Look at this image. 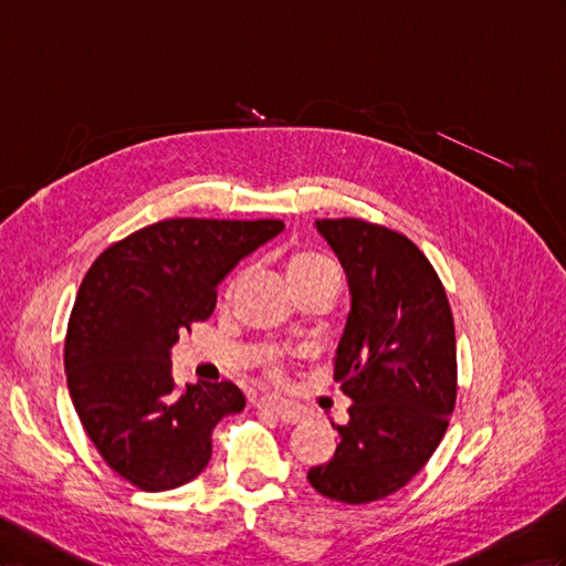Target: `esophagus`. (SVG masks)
<instances>
[{"instance_id":"obj_1","label":"esophagus","mask_w":566,"mask_h":566,"mask_svg":"<svg viewBox=\"0 0 566 566\" xmlns=\"http://www.w3.org/2000/svg\"><path fill=\"white\" fill-rule=\"evenodd\" d=\"M258 407L270 411L272 416H277L280 421H284V423H301L303 421V411L298 407H294L292 401L280 399V397H274V395L260 397L258 399Z\"/></svg>"}]
</instances>
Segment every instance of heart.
<instances>
[{
  "label": "heart",
  "instance_id": "obj_1",
  "mask_svg": "<svg viewBox=\"0 0 566 566\" xmlns=\"http://www.w3.org/2000/svg\"><path fill=\"white\" fill-rule=\"evenodd\" d=\"M327 265H332L329 260H325L323 255H315V253H296V255H292L289 258V263H286V277H298V274H308V272H315V270H323V268H327ZM270 364L277 368V356H272L270 358Z\"/></svg>",
  "mask_w": 566,
  "mask_h": 566
}]
</instances>
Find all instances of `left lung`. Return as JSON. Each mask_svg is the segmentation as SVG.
Returning <instances> with one entry per match:
<instances>
[{
  "label": "left lung",
  "instance_id": "obj_1",
  "mask_svg": "<svg viewBox=\"0 0 566 566\" xmlns=\"http://www.w3.org/2000/svg\"><path fill=\"white\" fill-rule=\"evenodd\" d=\"M337 253L352 311L335 380L354 403L337 452L308 483L344 504L401 490L438 449L457 401L452 308L430 260L399 231L354 217L317 220Z\"/></svg>",
  "mask_w": 566,
  "mask_h": 566
}]
</instances>
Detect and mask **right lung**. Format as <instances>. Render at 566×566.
<instances>
[{
  "instance_id": "1",
  "label": "right lung",
  "mask_w": 566,
  "mask_h": 566,
  "mask_svg": "<svg viewBox=\"0 0 566 566\" xmlns=\"http://www.w3.org/2000/svg\"><path fill=\"white\" fill-rule=\"evenodd\" d=\"M282 229L177 217L112 243L85 272L66 327L69 395L99 457L132 485L163 492L193 481L214 426L243 411L234 382L174 385L169 349L212 315L239 260Z\"/></svg>"
}]
</instances>
